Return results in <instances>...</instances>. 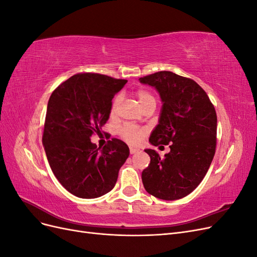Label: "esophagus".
Instances as JSON below:
<instances>
[{"mask_svg":"<svg viewBox=\"0 0 257 257\" xmlns=\"http://www.w3.org/2000/svg\"><path fill=\"white\" fill-rule=\"evenodd\" d=\"M138 151H139L138 148H135V147H130V152H131V154H135V153H137Z\"/></svg>","mask_w":257,"mask_h":257,"instance_id":"obj_1","label":"esophagus"}]
</instances>
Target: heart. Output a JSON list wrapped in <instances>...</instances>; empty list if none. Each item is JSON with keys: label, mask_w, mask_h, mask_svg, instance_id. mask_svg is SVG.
Listing matches in <instances>:
<instances>
[{"label": "heart", "mask_w": 257, "mask_h": 257, "mask_svg": "<svg viewBox=\"0 0 257 257\" xmlns=\"http://www.w3.org/2000/svg\"><path fill=\"white\" fill-rule=\"evenodd\" d=\"M136 97L138 99L139 104L142 105V107H145L146 105L150 104V103H155L154 95L151 92H149L148 90H145V89L138 90L136 92ZM120 103H121V95H116L113 98L112 104H111V108H110L111 115H114L116 112H118ZM121 135H122L124 141H126L130 144L136 145L143 141V138L145 136V131L142 128L134 127V126H125L122 128Z\"/></svg>", "instance_id": "obj_1"}]
</instances>
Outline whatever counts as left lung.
Returning a JSON list of instances; mask_svg holds the SVG:
<instances>
[{"label": "left lung", "mask_w": 257, "mask_h": 257, "mask_svg": "<svg viewBox=\"0 0 257 257\" xmlns=\"http://www.w3.org/2000/svg\"><path fill=\"white\" fill-rule=\"evenodd\" d=\"M139 81L157 90L163 103L149 142L170 148L164 158L155 150H145L151 161L143 170L144 186L160 199L183 198L203 181L213 160L217 122L214 106L198 83L173 72H158Z\"/></svg>", "instance_id": "1"}]
</instances>
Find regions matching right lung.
Listing matches in <instances>:
<instances>
[{
	"label": "right lung",
	"mask_w": 257,
	"mask_h": 257,
	"mask_svg": "<svg viewBox=\"0 0 257 257\" xmlns=\"http://www.w3.org/2000/svg\"><path fill=\"white\" fill-rule=\"evenodd\" d=\"M125 79L83 73L62 82L52 92L46 113L43 145L53 175L73 195L96 198L115 185L130 149L120 139L99 150L91 136L102 134L112 98Z\"/></svg>",
	"instance_id": "add662e5"
}]
</instances>
